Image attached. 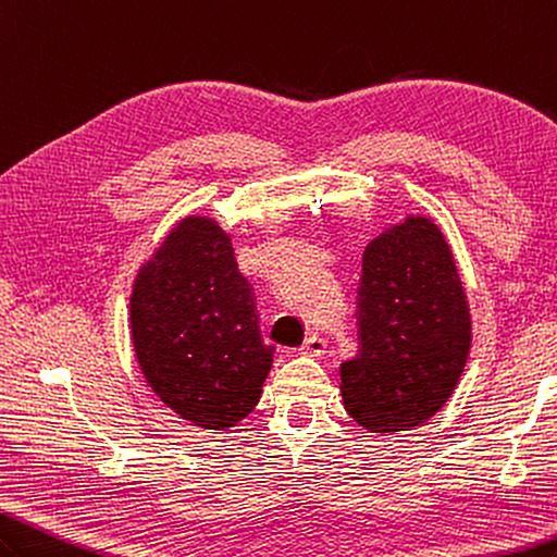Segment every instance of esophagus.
I'll return each mask as SVG.
<instances>
[{
  "label": "esophagus",
  "instance_id": "1",
  "mask_svg": "<svg viewBox=\"0 0 557 557\" xmlns=\"http://www.w3.org/2000/svg\"><path fill=\"white\" fill-rule=\"evenodd\" d=\"M326 352V341L317 336V333H312L310 338H307L302 345H300V355H310V357H321Z\"/></svg>",
  "mask_w": 557,
  "mask_h": 557
}]
</instances>
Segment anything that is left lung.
<instances>
[{
	"instance_id": "1",
	"label": "left lung",
	"mask_w": 557,
	"mask_h": 557,
	"mask_svg": "<svg viewBox=\"0 0 557 557\" xmlns=\"http://www.w3.org/2000/svg\"><path fill=\"white\" fill-rule=\"evenodd\" d=\"M360 352L341 364L343 405L372 434L424 424L460 381L472 314L434 219L405 214L362 255Z\"/></svg>"
}]
</instances>
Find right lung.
Instances as JSON below:
<instances>
[{
    "mask_svg": "<svg viewBox=\"0 0 557 557\" xmlns=\"http://www.w3.org/2000/svg\"><path fill=\"white\" fill-rule=\"evenodd\" d=\"M131 338L147 386L185 422L228 431L255 410L276 350L216 219L183 216L140 264Z\"/></svg>",
    "mask_w": 557,
    "mask_h": 557,
    "instance_id": "right-lung-1",
    "label": "right lung"
}]
</instances>
